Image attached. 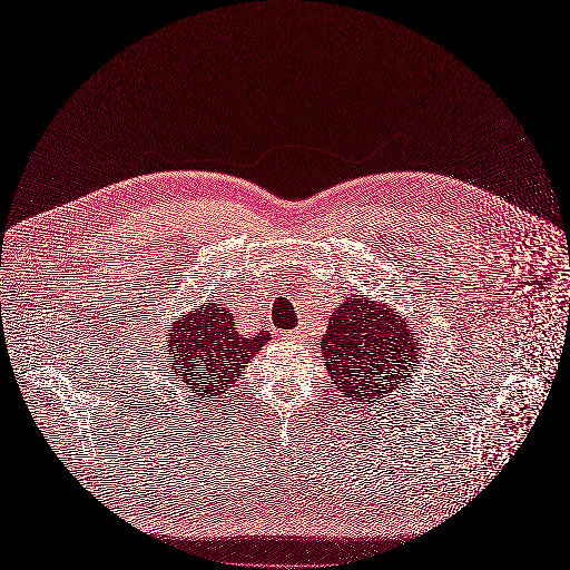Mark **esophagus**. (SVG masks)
Listing matches in <instances>:
<instances>
[{"label": "esophagus", "mask_w": 570, "mask_h": 570, "mask_svg": "<svg viewBox=\"0 0 570 570\" xmlns=\"http://www.w3.org/2000/svg\"><path fill=\"white\" fill-rule=\"evenodd\" d=\"M286 336H291V341H299V336H295V334H286Z\"/></svg>", "instance_id": "1"}]
</instances>
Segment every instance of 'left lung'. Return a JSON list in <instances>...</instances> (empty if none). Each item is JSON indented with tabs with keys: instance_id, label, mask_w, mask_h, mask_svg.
Returning <instances> with one entry per match:
<instances>
[{
	"instance_id": "1",
	"label": "left lung",
	"mask_w": 570,
	"mask_h": 570,
	"mask_svg": "<svg viewBox=\"0 0 570 570\" xmlns=\"http://www.w3.org/2000/svg\"><path fill=\"white\" fill-rule=\"evenodd\" d=\"M320 352L341 401L354 413H370L409 383L420 363L422 338L387 302L350 295L330 315Z\"/></svg>"
}]
</instances>
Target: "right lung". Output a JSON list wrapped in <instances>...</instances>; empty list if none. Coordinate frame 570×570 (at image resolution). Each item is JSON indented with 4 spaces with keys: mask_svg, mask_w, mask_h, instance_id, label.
Returning a JSON list of instances; mask_svg holds the SVG:
<instances>
[{
    "mask_svg": "<svg viewBox=\"0 0 570 570\" xmlns=\"http://www.w3.org/2000/svg\"><path fill=\"white\" fill-rule=\"evenodd\" d=\"M271 341L268 332L243 336L234 313L216 299H207L167 327L165 350L171 374L180 379L191 399L216 401L238 381L243 370Z\"/></svg>",
    "mask_w": 570,
    "mask_h": 570,
    "instance_id": "obj_1",
    "label": "right lung"
}]
</instances>
